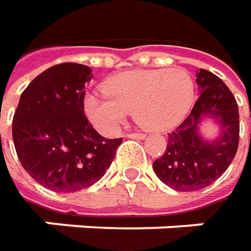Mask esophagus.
I'll list each match as a JSON object with an SVG mask.
<instances>
[{"mask_svg": "<svg viewBox=\"0 0 251 251\" xmlns=\"http://www.w3.org/2000/svg\"><path fill=\"white\" fill-rule=\"evenodd\" d=\"M126 137H129V139H136V140H143V139L146 137V134H143V133H130V134H126Z\"/></svg>", "mask_w": 251, "mask_h": 251, "instance_id": "1", "label": "esophagus"}]
</instances>
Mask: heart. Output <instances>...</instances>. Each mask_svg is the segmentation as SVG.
<instances>
[{
  "instance_id": "1",
  "label": "heart",
  "mask_w": 251,
  "mask_h": 251,
  "mask_svg": "<svg viewBox=\"0 0 251 251\" xmlns=\"http://www.w3.org/2000/svg\"><path fill=\"white\" fill-rule=\"evenodd\" d=\"M107 94H87L84 112L105 134L114 133L129 111L143 127L162 132L177 125L193 104L195 82L185 69L130 71L108 79Z\"/></svg>"
}]
</instances>
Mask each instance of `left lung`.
<instances>
[{"mask_svg": "<svg viewBox=\"0 0 251 251\" xmlns=\"http://www.w3.org/2000/svg\"><path fill=\"white\" fill-rule=\"evenodd\" d=\"M200 97L190 115L168 133L167 150L152 162L162 183L177 192H196L211 185L228 169L239 144L236 100L218 76L200 69L196 72ZM204 119L220 126L218 138L208 141L200 133Z\"/></svg>", "mask_w": 251, "mask_h": 251, "instance_id": "left-lung-1", "label": "left lung"}]
</instances>
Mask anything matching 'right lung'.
<instances>
[{"label":"right lung","instance_id":"obj_1","mask_svg":"<svg viewBox=\"0 0 251 251\" xmlns=\"http://www.w3.org/2000/svg\"><path fill=\"white\" fill-rule=\"evenodd\" d=\"M91 77L86 65L51 66L25 89L13 115V144L22 167L40 185L58 193L99 182L122 143L102 137L84 115Z\"/></svg>","mask_w":251,"mask_h":251}]
</instances>
